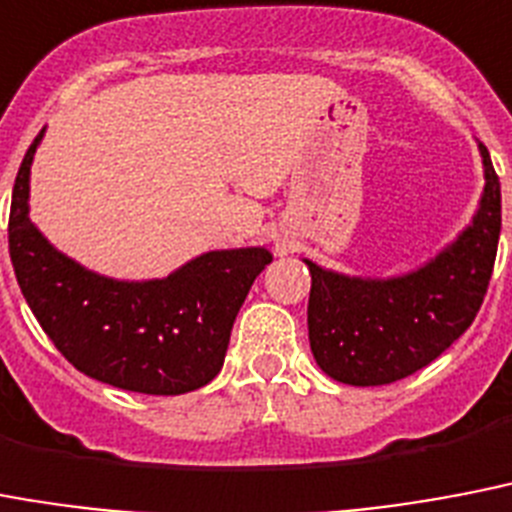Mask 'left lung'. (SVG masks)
Returning a JSON list of instances; mask_svg holds the SVG:
<instances>
[{"label": "left lung", "mask_w": 512, "mask_h": 512, "mask_svg": "<svg viewBox=\"0 0 512 512\" xmlns=\"http://www.w3.org/2000/svg\"><path fill=\"white\" fill-rule=\"evenodd\" d=\"M484 158V195L452 245L410 275L346 277L306 261L309 343L322 372L349 386H386L423 370L476 320L502 227L500 177Z\"/></svg>", "instance_id": "left-lung-1"}]
</instances>
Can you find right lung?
Masks as SVG:
<instances>
[{"label":"right lung","instance_id":"add662e5","mask_svg":"<svg viewBox=\"0 0 512 512\" xmlns=\"http://www.w3.org/2000/svg\"><path fill=\"white\" fill-rule=\"evenodd\" d=\"M20 163L10 206V259L31 312L57 351L84 375L137 394L177 396L222 370L232 322L267 248L208 251L163 280L94 275L55 251L28 219L36 145Z\"/></svg>","mask_w":512,"mask_h":512}]
</instances>
